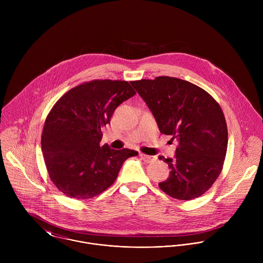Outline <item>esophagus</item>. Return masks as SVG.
Segmentation results:
<instances>
[{"mask_svg": "<svg viewBox=\"0 0 263 263\" xmlns=\"http://www.w3.org/2000/svg\"><path fill=\"white\" fill-rule=\"evenodd\" d=\"M140 156H141V158H142L145 162H147V163H151V162H153V161L156 160V157H155V156H149V155H146V154H143V153H141Z\"/></svg>", "mask_w": 263, "mask_h": 263, "instance_id": "34e87169", "label": "esophagus"}]
</instances>
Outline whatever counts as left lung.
Segmentation results:
<instances>
[{
  "label": "left lung",
  "mask_w": 263,
  "mask_h": 263,
  "mask_svg": "<svg viewBox=\"0 0 263 263\" xmlns=\"http://www.w3.org/2000/svg\"><path fill=\"white\" fill-rule=\"evenodd\" d=\"M162 134L176 139L174 159L159 156L171 169L159 187L169 196L190 200L202 195L223 170L228 128L220 104L200 87L161 76L132 81Z\"/></svg>",
  "instance_id": "8db88e82"
}]
</instances>
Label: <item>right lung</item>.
Listing matches in <instances>:
<instances>
[{
	"label": "right lung",
	"instance_id": "right-lung-1",
	"mask_svg": "<svg viewBox=\"0 0 263 263\" xmlns=\"http://www.w3.org/2000/svg\"><path fill=\"white\" fill-rule=\"evenodd\" d=\"M136 91L126 81L93 80L65 93L46 116L41 150L50 180L65 195L88 199L110 187L138 152L100 147L101 127Z\"/></svg>",
	"mask_w": 263,
	"mask_h": 263
}]
</instances>
